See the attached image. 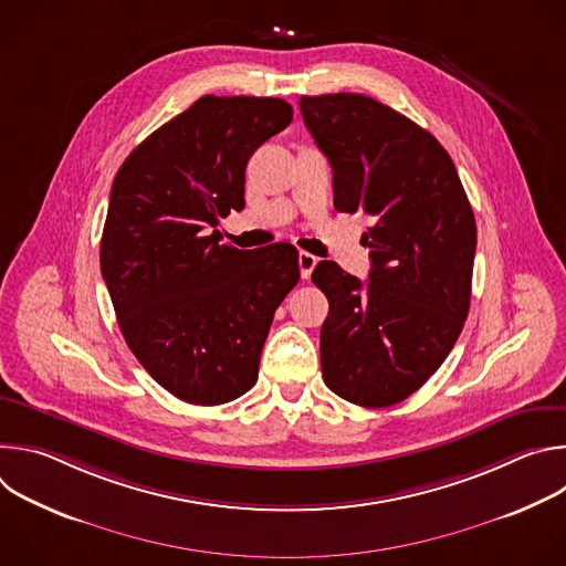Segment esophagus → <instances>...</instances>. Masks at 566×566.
<instances>
[{
  "instance_id": "esophagus-1",
  "label": "esophagus",
  "mask_w": 566,
  "mask_h": 566,
  "mask_svg": "<svg viewBox=\"0 0 566 566\" xmlns=\"http://www.w3.org/2000/svg\"><path fill=\"white\" fill-rule=\"evenodd\" d=\"M297 264H300V275L306 280V277H311V273H313V269H315V264H317V258L302 251L300 258H297Z\"/></svg>"
}]
</instances>
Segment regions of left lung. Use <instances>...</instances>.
<instances>
[{
  "instance_id": "8db88e82",
  "label": "left lung",
  "mask_w": 566,
  "mask_h": 566,
  "mask_svg": "<svg viewBox=\"0 0 566 566\" xmlns=\"http://www.w3.org/2000/svg\"><path fill=\"white\" fill-rule=\"evenodd\" d=\"M334 170V206L367 212L369 282L319 262L327 295L322 378L340 398L387 408L415 394L454 347L470 308L476 226L457 168L423 127L363 94L302 96Z\"/></svg>"
}]
</instances>
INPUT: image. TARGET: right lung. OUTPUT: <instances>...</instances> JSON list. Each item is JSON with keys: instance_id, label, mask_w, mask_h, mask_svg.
I'll return each mask as SVG.
<instances>
[{"instance_id": "right-lung-1", "label": "right lung", "mask_w": 566, "mask_h": 566, "mask_svg": "<svg viewBox=\"0 0 566 566\" xmlns=\"http://www.w3.org/2000/svg\"><path fill=\"white\" fill-rule=\"evenodd\" d=\"M282 98L203 96L151 132L120 166L101 239V271L127 347L192 406L247 394L275 308L300 280L286 241L239 251L214 230L244 208L247 164L282 132Z\"/></svg>"}]
</instances>
